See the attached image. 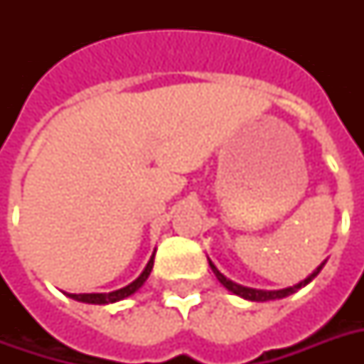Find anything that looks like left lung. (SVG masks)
I'll list each match as a JSON object with an SVG mask.
<instances>
[{
	"label": "left lung",
	"instance_id": "left-lung-1",
	"mask_svg": "<svg viewBox=\"0 0 364 364\" xmlns=\"http://www.w3.org/2000/svg\"><path fill=\"white\" fill-rule=\"evenodd\" d=\"M210 260V259H208ZM325 262L327 260H323L321 264L317 266L316 270L311 272L310 276L306 277V279H302V282H299L296 285H293V287H285V289H277V291H264V289H251V287H243V285H238V283H234L232 279H228L227 276H223L221 272L217 270V266L213 264L210 260V266H211V270H213V274H215V277L219 279V282L223 283V287H227L230 293L234 294H238V296H242V299L245 300H251V302H266V300H277V299H285V296H289V294H293L296 293L299 289L306 287L308 283L314 279V277L321 272V268L325 266Z\"/></svg>",
	"mask_w": 364,
	"mask_h": 364
}]
</instances>
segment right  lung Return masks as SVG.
Listing matches in <instances>:
<instances>
[{"mask_svg":"<svg viewBox=\"0 0 364 364\" xmlns=\"http://www.w3.org/2000/svg\"><path fill=\"white\" fill-rule=\"evenodd\" d=\"M153 264H154V253L153 257L149 259L145 270L139 274V277H136L130 285H126V287L122 289H117V291H111V293H81V294L65 293V294H68L70 299L77 300V302H85V304H113V302L128 299V296H132V294L136 293L137 289L147 282L149 274H151V270H153Z\"/></svg>","mask_w":364,"mask_h":364,"instance_id":"obj_1","label":"right lung"}]
</instances>
